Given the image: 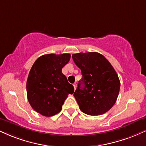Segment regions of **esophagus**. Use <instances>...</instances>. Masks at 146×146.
Segmentation results:
<instances>
[{"instance_id":"obj_1","label":"esophagus","mask_w":146,"mask_h":146,"mask_svg":"<svg viewBox=\"0 0 146 146\" xmlns=\"http://www.w3.org/2000/svg\"><path fill=\"white\" fill-rule=\"evenodd\" d=\"M76 85H77V84H76V82H75V83H74V84H73V86H74V89H76Z\"/></svg>"}]
</instances>
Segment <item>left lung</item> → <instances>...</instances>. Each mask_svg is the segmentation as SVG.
<instances>
[{
    "instance_id": "obj_1",
    "label": "left lung",
    "mask_w": 146,
    "mask_h": 146,
    "mask_svg": "<svg viewBox=\"0 0 146 146\" xmlns=\"http://www.w3.org/2000/svg\"><path fill=\"white\" fill-rule=\"evenodd\" d=\"M72 57L82 75L74 93L80 110L91 116L110 110L116 103L120 87L118 74L110 63L97 52L78 53Z\"/></svg>"
}]
</instances>
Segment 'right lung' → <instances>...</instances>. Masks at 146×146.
<instances>
[{"label":"right lung","instance_id":"right-lung-1","mask_svg":"<svg viewBox=\"0 0 146 146\" xmlns=\"http://www.w3.org/2000/svg\"><path fill=\"white\" fill-rule=\"evenodd\" d=\"M70 54H46L38 57L30 70L26 83L27 98L32 108L44 116L62 110L69 94L74 92L72 84L63 74Z\"/></svg>","mask_w":146,"mask_h":146}]
</instances>
